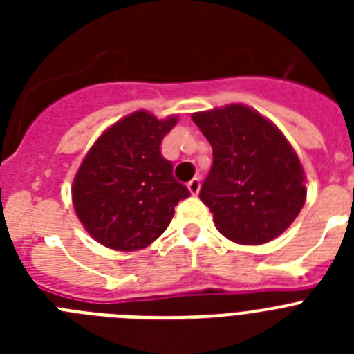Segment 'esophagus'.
<instances>
[{"mask_svg": "<svg viewBox=\"0 0 354 354\" xmlns=\"http://www.w3.org/2000/svg\"><path fill=\"white\" fill-rule=\"evenodd\" d=\"M187 189H189V193H192V195H198V192H200V179H192L189 180V183H187Z\"/></svg>", "mask_w": 354, "mask_h": 354, "instance_id": "obj_1", "label": "esophagus"}]
</instances>
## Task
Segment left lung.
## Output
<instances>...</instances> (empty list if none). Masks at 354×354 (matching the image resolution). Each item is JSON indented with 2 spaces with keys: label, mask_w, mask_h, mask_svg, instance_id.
Returning a JSON list of instances; mask_svg holds the SVG:
<instances>
[{
  "label": "left lung",
  "mask_w": 354,
  "mask_h": 354,
  "mask_svg": "<svg viewBox=\"0 0 354 354\" xmlns=\"http://www.w3.org/2000/svg\"><path fill=\"white\" fill-rule=\"evenodd\" d=\"M212 147L200 189L216 228L237 245H264L286 232L305 205V171L282 131L245 104L193 113Z\"/></svg>",
  "instance_id": "1"
}]
</instances>
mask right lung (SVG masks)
I'll use <instances>...</instances> for the list:
<instances>
[{"label": "right lung", "mask_w": 354, "mask_h": 354, "mask_svg": "<svg viewBox=\"0 0 354 354\" xmlns=\"http://www.w3.org/2000/svg\"><path fill=\"white\" fill-rule=\"evenodd\" d=\"M177 117L158 120L145 109L97 138L72 183V204L84 230L106 248L134 252L154 243L187 187L174 179L161 142Z\"/></svg>", "instance_id": "1"}]
</instances>
